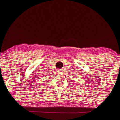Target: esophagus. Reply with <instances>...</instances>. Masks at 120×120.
Wrapping results in <instances>:
<instances>
[{
	"instance_id": "34e87169",
	"label": "esophagus",
	"mask_w": 120,
	"mask_h": 120,
	"mask_svg": "<svg viewBox=\"0 0 120 120\" xmlns=\"http://www.w3.org/2000/svg\"><path fill=\"white\" fill-rule=\"evenodd\" d=\"M57 71H58V72L59 73H62L63 72L62 70H61V69H59V70H58Z\"/></svg>"
}]
</instances>
